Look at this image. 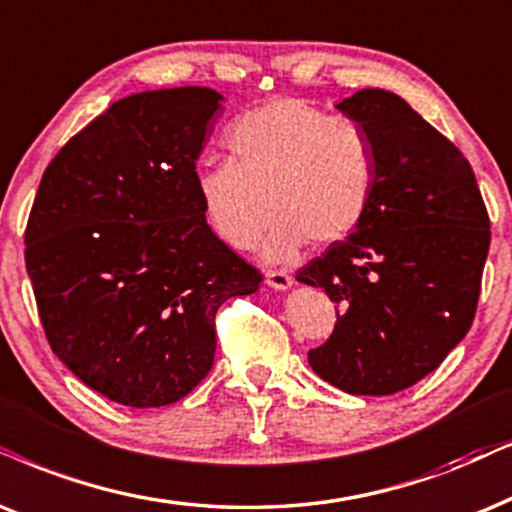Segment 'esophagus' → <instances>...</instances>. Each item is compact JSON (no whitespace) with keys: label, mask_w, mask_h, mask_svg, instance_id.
Returning a JSON list of instances; mask_svg holds the SVG:
<instances>
[{"label":"esophagus","mask_w":512,"mask_h":512,"mask_svg":"<svg viewBox=\"0 0 512 512\" xmlns=\"http://www.w3.org/2000/svg\"><path fill=\"white\" fill-rule=\"evenodd\" d=\"M265 284L277 291H284L294 284V280H291L289 272H284V270H265Z\"/></svg>","instance_id":"1"}]
</instances>
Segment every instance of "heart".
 <instances>
[{
  "mask_svg": "<svg viewBox=\"0 0 512 512\" xmlns=\"http://www.w3.org/2000/svg\"><path fill=\"white\" fill-rule=\"evenodd\" d=\"M225 145L230 162L199 167L195 185L211 230L232 249L258 240L268 211L277 218L263 247L272 263L291 261L308 242H341L367 216L376 152L355 119L275 98L237 117Z\"/></svg>",
  "mask_w": 512,
  "mask_h": 512,
  "instance_id": "obj_1",
  "label": "heart"
}]
</instances>
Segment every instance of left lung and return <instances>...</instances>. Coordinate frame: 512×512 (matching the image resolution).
<instances>
[{
  "instance_id": "8db88e82",
  "label": "left lung",
  "mask_w": 512,
  "mask_h": 512,
  "mask_svg": "<svg viewBox=\"0 0 512 512\" xmlns=\"http://www.w3.org/2000/svg\"><path fill=\"white\" fill-rule=\"evenodd\" d=\"M374 143L367 216L298 270L341 310L308 353L317 376L350 395H393L440 367L473 324L489 216L468 159L393 91L336 105Z\"/></svg>"
}]
</instances>
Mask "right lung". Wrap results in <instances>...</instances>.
<instances>
[{
  "label": "right lung",
  "instance_id": "right-lung-1",
  "mask_svg": "<svg viewBox=\"0 0 512 512\" xmlns=\"http://www.w3.org/2000/svg\"><path fill=\"white\" fill-rule=\"evenodd\" d=\"M221 103L207 86L112 103L51 159L32 204L25 265L51 350L126 407L188 395L214 367L216 310L263 280L197 195Z\"/></svg>",
  "mask_w": 512,
  "mask_h": 512
}]
</instances>
